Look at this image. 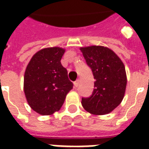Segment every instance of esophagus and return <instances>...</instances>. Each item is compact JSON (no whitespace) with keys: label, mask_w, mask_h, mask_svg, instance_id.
<instances>
[{"label":"esophagus","mask_w":149,"mask_h":149,"mask_svg":"<svg viewBox=\"0 0 149 149\" xmlns=\"http://www.w3.org/2000/svg\"><path fill=\"white\" fill-rule=\"evenodd\" d=\"M78 85H79V80H77V81H76L74 82V86L75 88H77Z\"/></svg>","instance_id":"obj_1"}]
</instances>
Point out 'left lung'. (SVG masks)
Wrapping results in <instances>:
<instances>
[{
    "label": "left lung",
    "mask_w": 149,
    "mask_h": 149,
    "mask_svg": "<svg viewBox=\"0 0 149 149\" xmlns=\"http://www.w3.org/2000/svg\"><path fill=\"white\" fill-rule=\"evenodd\" d=\"M80 50L93 74L91 97L82 98V106L93 115H105L115 109L125 97L127 85L125 67L120 58L104 46L81 47Z\"/></svg>",
    "instance_id": "8db88e82"
}]
</instances>
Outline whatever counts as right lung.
I'll return each instance as SVG.
<instances>
[{"label":"right lung","instance_id":"obj_1","mask_svg":"<svg viewBox=\"0 0 149 149\" xmlns=\"http://www.w3.org/2000/svg\"><path fill=\"white\" fill-rule=\"evenodd\" d=\"M65 52L60 47L40 49L29 62L24 77V92L31 109L40 115L61 109L73 84L61 60Z\"/></svg>","mask_w":149,"mask_h":149}]
</instances>
